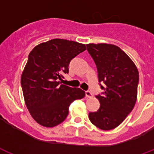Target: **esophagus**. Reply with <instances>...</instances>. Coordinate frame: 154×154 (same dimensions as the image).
I'll return each mask as SVG.
<instances>
[{"label":"esophagus","instance_id":"obj_1","mask_svg":"<svg viewBox=\"0 0 154 154\" xmlns=\"http://www.w3.org/2000/svg\"><path fill=\"white\" fill-rule=\"evenodd\" d=\"M85 96L87 97V98H91L92 97V94H91V91H88L85 92Z\"/></svg>","mask_w":154,"mask_h":154}]
</instances>
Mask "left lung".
Listing matches in <instances>:
<instances>
[{
    "mask_svg": "<svg viewBox=\"0 0 154 154\" xmlns=\"http://www.w3.org/2000/svg\"><path fill=\"white\" fill-rule=\"evenodd\" d=\"M94 59L99 82L105 84L103 95H97L100 107L89 113V120L102 130L121 125L131 113L137 100L139 71L134 62L121 48L111 44H88Z\"/></svg>",
    "mask_w": 154,
    "mask_h": 154,
    "instance_id": "obj_1",
    "label": "left lung"
}]
</instances>
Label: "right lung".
<instances>
[{
  "mask_svg": "<svg viewBox=\"0 0 154 154\" xmlns=\"http://www.w3.org/2000/svg\"><path fill=\"white\" fill-rule=\"evenodd\" d=\"M85 50L84 44L57 38L39 44L30 51L21 85L26 106L37 123L57 126L66 118L71 103L85 96L79 88L60 85L63 74L69 72V62Z\"/></svg>",
  "mask_w": 154,
  "mask_h": 154,
  "instance_id": "1",
  "label": "right lung"
}]
</instances>
